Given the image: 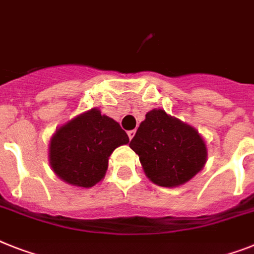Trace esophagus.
Returning <instances> with one entry per match:
<instances>
[{"instance_id": "obj_1", "label": "esophagus", "mask_w": 254, "mask_h": 254, "mask_svg": "<svg viewBox=\"0 0 254 254\" xmlns=\"http://www.w3.org/2000/svg\"><path fill=\"white\" fill-rule=\"evenodd\" d=\"M127 133H128V137H129V140H131L132 137H133V136H135L136 131H135V129H132V131H128V132H127Z\"/></svg>"}]
</instances>
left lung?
<instances>
[{"label": "left lung", "instance_id": "left-lung-1", "mask_svg": "<svg viewBox=\"0 0 254 254\" xmlns=\"http://www.w3.org/2000/svg\"><path fill=\"white\" fill-rule=\"evenodd\" d=\"M146 178L160 187L183 186L204 169L207 148L192 126L162 109L146 113L129 142Z\"/></svg>", "mask_w": 254, "mask_h": 254}]
</instances>
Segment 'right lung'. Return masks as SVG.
I'll return each instance as SVG.
<instances>
[{
    "mask_svg": "<svg viewBox=\"0 0 254 254\" xmlns=\"http://www.w3.org/2000/svg\"><path fill=\"white\" fill-rule=\"evenodd\" d=\"M128 142L118 122L93 108L56 129L49 142L50 167L67 184L91 188L104 179L115 148Z\"/></svg>",
    "mask_w": 254,
    "mask_h": 254,
    "instance_id": "right-lung-1",
    "label": "right lung"
}]
</instances>
